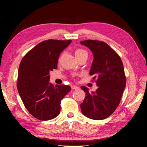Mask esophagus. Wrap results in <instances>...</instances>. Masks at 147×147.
I'll return each instance as SVG.
<instances>
[{
    "label": "esophagus",
    "mask_w": 147,
    "mask_h": 147,
    "mask_svg": "<svg viewBox=\"0 0 147 147\" xmlns=\"http://www.w3.org/2000/svg\"><path fill=\"white\" fill-rule=\"evenodd\" d=\"M71 88H73V89H74V90H77V89H78V88H79L78 86L75 85H71Z\"/></svg>",
    "instance_id": "34e87169"
}]
</instances>
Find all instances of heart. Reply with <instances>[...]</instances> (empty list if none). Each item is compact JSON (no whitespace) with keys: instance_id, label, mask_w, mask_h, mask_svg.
<instances>
[{"instance_id":"heart-1","label":"heart","mask_w":147,"mask_h":147,"mask_svg":"<svg viewBox=\"0 0 147 147\" xmlns=\"http://www.w3.org/2000/svg\"><path fill=\"white\" fill-rule=\"evenodd\" d=\"M74 54H75V56L77 58V57H82V56H88V53L87 51H86L85 50H83V49L81 48H78L75 50V52H74Z\"/></svg>"}]
</instances>
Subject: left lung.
I'll return each instance as SVG.
<instances>
[{"instance_id": "1", "label": "left lung", "mask_w": 147, "mask_h": 147, "mask_svg": "<svg viewBox=\"0 0 147 147\" xmlns=\"http://www.w3.org/2000/svg\"><path fill=\"white\" fill-rule=\"evenodd\" d=\"M80 43L93 54L90 75L96 79L98 87L92 93L85 86L81 87L86 94L80 108L89 119L103 120L113 113L121 99L126 85L123 65L119 55L106 42L86 40Z\"/></svg>"}]
</instances>
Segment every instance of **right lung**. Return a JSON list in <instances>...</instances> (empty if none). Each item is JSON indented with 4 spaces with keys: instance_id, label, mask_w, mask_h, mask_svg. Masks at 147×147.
Segmentation results:
<instances>
[{
    "instance_id": "add662e5",
    "label": "right lung",
    "mask_w": 147,
    "mask_h": 147,
    "mask_svg": "<svg viewBox=\"0 0 147 147\" xmlns=\"http://www.w3.org/2000/svg\"><path fill=\"white\" fill-rule=\"evenodd\" d=\"M71 42L49 39L36 46L22 59L18 69L17 89L28 111L37 119L57 117L60 100L71 90L68 85L49 82L50 72L57 68L60 53Z\"/></svg>"
}]
</instances>
